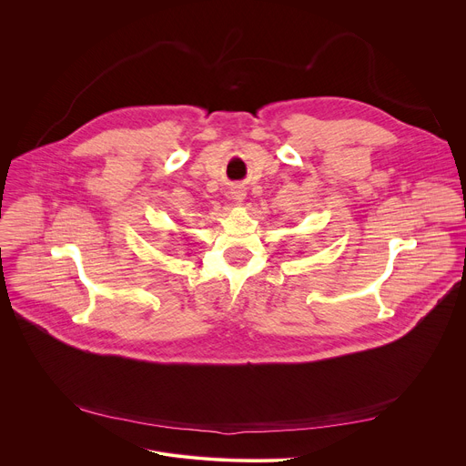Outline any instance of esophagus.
Instances as JSON below:
<instances>
[{"label": "esophagus", "mask_w": 466, "mask_h": 466, "mask_svg": "<svg viewBox=\"0 0 466 466\" xmlns=\"http://www.w3.org/2000/svg\"><path fill=\"white\" fill-rule=\"evenodd\" d=\"M232 197L236 198V200H243V197H245V193L241 191V189H236V191H232Z\"/></svg>", "instance_id": "obj_1"}]
</instances>
